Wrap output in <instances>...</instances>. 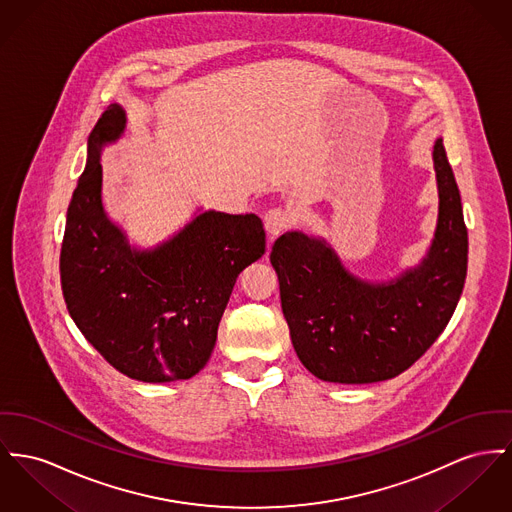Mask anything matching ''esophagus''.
<instances>
[{"instance_id": "esophagus-1", "label": "esophagus", "mask_w": 512, "mask_h": 512, "mask_svg": "<svg viewBox=\"0 0 512 512\" xmlns=\"http://www.w3.org/2000/svg\"><path fill=\"white\" fill-rule=\"evenodd\" d=\"M291 223H293L291 213L285 211V209H281V207L270 209V211L264 215V227H266V231H268V235H270L272 239L279 237L281 233H285V231L291 227Z\"/></svg>"}]
</instances>
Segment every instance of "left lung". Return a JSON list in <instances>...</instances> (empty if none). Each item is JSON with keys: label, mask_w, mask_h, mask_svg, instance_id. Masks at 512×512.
<instances>
[{"label": "left lung", "mask_w": 512, "mask_h": 512, "mask_svg": "<svg viewBox=\"0 0 512 512\" xmlns=\"http://www.w3.org/2000/svg\"><path fill=\"white\" fill-rule=\"evenodd\" d=\"M439 223L423 262L396 281L371 285L343 270L324 240L285 233L273 242L283 316L297 357L320 380L380 382L409 367L443 334L468 270L460 192L437 139Z\"/></svg>", "instance_id": "obj_1"}]
</instances>
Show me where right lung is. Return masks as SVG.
<instances>
[{
	"label": "right lung",
	"mask_w": 512,
	"mask_h": 512,
	"mask_svg": "<svg viewBox=\"0 0 512 512\" xmlns=\"http://www.w3.org/2000/svg\"><path fill=\"white\" fill-rule=\"evenodd\" d=\"M110 104L89 134V159L68 207L60 254L69 316L104 359L141 382L198 375L237 277L266 252L258 215L205 211L174 239L136 252L104 215L101 147L124 132Z\"/></svg>",
	"instance_id": "obj_1"
}]
</instances>
